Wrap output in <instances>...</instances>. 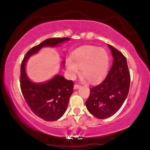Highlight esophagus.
Here are the masks:
<instances>
[{"label": "esophagus", "instance_id": "obj_1", "mask_svg": "<svg viewBox=\"0 0 150 150\" xmlns=\"http://www.w3.org/2000/svg\"><path fill=\"white\" fill-rule=\"evenodd\" d=\"M80 87V86L79 84H77V83H76V84H74V88L75 89V90H76V89L79 88Z\"/></svg>", "mask_w": 150, "mask_h": 150}]
</instances>
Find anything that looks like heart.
Instances as JSON below:
<instances>
[{
    "instance_id": "heart-1",
    "label": "heart",
    "mask_w": 150,
    "mask_h": 150,
    "mask_svg": "<svg viewBox=\"0 0 150 150\" xmlns=\"http://www.w3.org/2000/svg\"><path fill=\"white\" fill-rule=\"evenodd\" d=\"M109 67V56L105 50L95 46H84L77 49L72 60H67V67L74 78L81 70V75L88 82L93 83L105 76Z\"/></svg>"
}]
</instances>
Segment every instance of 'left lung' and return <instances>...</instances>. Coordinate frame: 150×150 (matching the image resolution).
<instances>
[{"label": "left lung", "instance_id": "1", "mask_svg": "<svg viewBox=\"0 0 150 150\" xmlns=\"http://www.w3.org/2000/svg\"><path fill=\"white\" fill-rule=\"evenodd\" d=\"M113 62L107 76L99 85L90 88L86 101L88 111L99 119L112 116L124 103L130 88V74L126 57L121 52L108 45Z\"/></svg>", "mask_w": 150, "mask_h": 150}]
</instances>
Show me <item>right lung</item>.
Returning a JSON list of instances; mask_svg holds the SVG:
<instances>
[{"label": "right lung", "instance_id": "1", "mask_svg": "<svg viewBox=\"0 0 150 150\" xmlns=\"http://www.w3.org/2000/svg\"><path fill=\"white\" fill-rule=\"evenodd\" d=\"M69 39V38L46 39L29 50L21 64L20 82L23 98L33 113L46 121H54L64 115L74 83L60 75H56L45 83L31 82L26 75L25 62L31 55L38 52L42 47L56 46Z\"/></svg>", "mask_w": 150, "mask_h": 150}]
</instances>
